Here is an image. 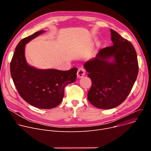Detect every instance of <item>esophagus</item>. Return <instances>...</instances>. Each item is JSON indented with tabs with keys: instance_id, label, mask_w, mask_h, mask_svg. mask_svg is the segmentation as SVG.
Instances as JSON below:
<instances>
[{
	"instance_id": "1",
	"label": "esophagus",
	"mask_w": 151,
	"mask_h": 151,
	"mask_svg": "<svg viewBox=\"0 0 151 151\" xmlns=\"http://www.w3.org/2000/svg\"><path fill=\"white\" fill-rule=\"evenodd\" d=\"M85 70L83 68H79L77 72V77L78 78H81L85 76Z\"/></svg>"
}]
</instances>
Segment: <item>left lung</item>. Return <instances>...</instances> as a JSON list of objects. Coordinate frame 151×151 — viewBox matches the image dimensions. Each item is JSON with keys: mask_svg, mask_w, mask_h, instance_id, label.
Instances as JSON below:
<instances>
[{"mask_svg": "<svg viewBox=\"0 0 151 151\" xmlns=\"http://www.w3.org/2000/svg\"><path fill=\"white\" fill-rule=\"evenodd\" d=\"M111 33L114 45L100 50L84 64L92 82L88 100L99 109H110L121 104L130 94L139 72L132 43L112 29ZM111 58L114 60L109 62Z\"/></svg>", "mask_w": 151, "mask_h": 151, "instance_id": "8db88e82", "label": "left lung"}]
</instances>
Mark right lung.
Wrapping results in <instances>:
<instances>
[{
    "label": "right lung",
    "instance_id": "obj_1",
    "mask_svg": "<svg viewBox=\"0 0 151 151\" xmlns=\"http://www.w3.org/2000/svg\"><path fill=\"white\" fill-rule=\"evenodd\" d=\"M45 32L40 30L21 40L17 45L10 64L11 75L15 87L26 102L39 109L57 106L64 97V88L76 79V68L63 71L37 69L28 65L24 55L25 45Z\"/></svg>",
    "mask_w": 151,
    "mask_h": 151
}]
</instances>
